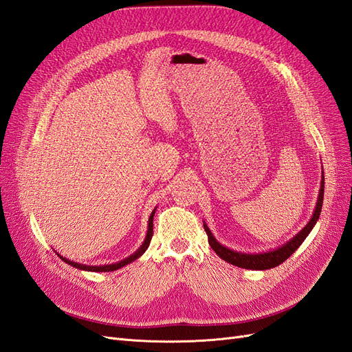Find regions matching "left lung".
I'll return each instance as SVG.
<instances>
[{
    "label": "left lung",
    "mask_w": 352,
    "mask_h": 352,
    "mask_svg": "<svg viewBox=\"0 0 352 352\" xmlns=\"http://www.w3.org/2000/svg\"><path fill=\"white\" fill-rule=\"evenodd\" d=\"M323 197H324V173L322 172V182H320V190H318V198L316 202V208L313 216L310 219V221L296 233L294 238H291L286 243H283L282 247H278L274 250H269L265 252H241V251H235L230 250L225 245H221L214 235H212L211 230L208 229V226L206 225L204 221V229L207 232L208 236V243L210 247L212 248L219 257L221 260H225L236 267H242V269H250V270H267V269H273L276 265L282 264L286 258H289L291 255L300 248V245L304 242V239L308 236V233L313 230V228L316 226V223L320 217L322 212V206H323Z\"/></svg>",
    "instance_id": "1"
}]
</instances>
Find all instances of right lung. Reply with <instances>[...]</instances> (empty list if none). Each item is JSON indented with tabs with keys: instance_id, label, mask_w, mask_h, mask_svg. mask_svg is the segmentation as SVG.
<instances>
[{
	"instance_id": "obj_1",
	"label": "right lung",
	"mask_w": 352,
	"mask_h": 352,
	"mask_svg": "<svg viewBox=\"0 0 352 352\" xmlns=\"http://www.w3.org/2000/svg\"><path fill=\"white\" fill-rule=\"evenodd\" d=\"M154 214H155V208L153 210L150 219H148V230H146V236H145V239H144V242H142L141 247L138 248L132 255H129V257L123 258L122 261H117V263H113V264H104V265H87V264H80V263L70 261L69 258H66V257H63V255H60L57 251H56V254L58 255V257H60L63 261L67 263L69 265H73V267H76V269H79V270L95 272V273H97V272H114V270H119V269L124 267V265H127V264H131L132 261H135L136 258H140L141 255L146 251V248L150 247V242H151V238H153V219H154Z\"/></svg>"
}]
</instances>
